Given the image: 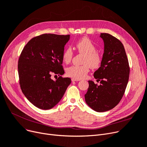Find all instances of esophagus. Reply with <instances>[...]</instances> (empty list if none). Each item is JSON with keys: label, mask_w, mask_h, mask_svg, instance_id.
Segmentation results:
<instances>
[{"label": "esophagus", "mask_w": 147, "mask_h": 147, "mask_svg": "<svg viewBox=\"0 0 147 147\" xmlns=\"http://www.w3.org/2000/svg\"><path fill=\"white\" fill-rule=\"evenodd\" d=\"M72 82H77V81H80V79H75V78H72L71 79Z\"/></svg>", "instance_id": "obj_1"}]
</instances>
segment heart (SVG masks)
<instances>
[{"instance_id": "heart-1", "label": "heart", "mask_w": 147, "mask_h": 147, "mask_svg": "<svg viewBox=\"0 0 147 147\" xmlns=\"http://www.w3.org/2000/svg\"><path fill=\"white\" fill-rule=\"evenodd\" d=\"M78 52L84 55L82 65H73L67 69V74L71 78L82 79L85 78L89 71L90 67L93 69L98 68L102 63V58L96 52L95 44L90 38L84 37L76 43ZM74 56V53L70 47L65 48L63 53V60L67 64L70 63Z\"/></svg>"}]
</instances>
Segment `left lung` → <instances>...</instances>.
<instances>
[{
	"label": "left lung",
	"instance_id": "obj_1",
	"mask_svg": "<svg viewBox=\"0 0 147 147\" xmlns=\"http://www.w3.org/2000/svg\"><path fill=\"white\" fill-rule=\"evenodd\" d=\"M104 42L102 63L94 73L100 85L89 81L84 95L87 104L97 112L109 111L116 106L124 95L129 80L130 67L122 43L109 33L100 36Z\"/></svg>",
	"mask_w": 147,
	"mask_h": 147
}]
</instances>
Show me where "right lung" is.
Returning a JSON list of instances; mask_svg holds the SVG:
<instances>
[{
  "mask_svg": "<svg viewBox=\"0 0 147 147\" xmlns=\"http://www.w3.org/2000/svg\"><path fill=\"white\" fill-rule=\"evenodd\" d=\"M69 35L43 34L36 36L26 45L18 59V70L21 89L28 101L42 110H49L63 98L71 83L63 78L64 69L63 53ZM52 74H58L55 81Z\"/></svg>",
  "mask_w": 147,
  "mask_h": 147,
  "instance_id": "right-lung-1",
  "label": "right lung"
}]
</instances>
